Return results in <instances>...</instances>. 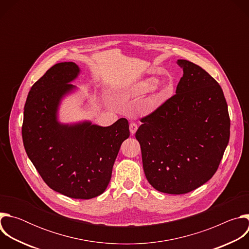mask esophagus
Listing matches in <instances>:
<instances>
[{"label":"esophagus","mask_w":249,"mask_h":249,"mask_svg":"<svg viewBox=\"0 0 249 249\" xmlns=\"http://www.w3.org/2000/svg\"><path fill=\"white\" fill-rule=\"evenodd\" d=\"M138 129V125L136 123H130V133L131 135H134Z\"/></svg>","instance_id":"esophagus-1"}]
</instances>
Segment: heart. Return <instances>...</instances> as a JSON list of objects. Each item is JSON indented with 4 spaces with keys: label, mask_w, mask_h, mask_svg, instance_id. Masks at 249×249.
<instances>
[{
    "label": "heart",
    "mask_w": 249,
    "mask_h": 249,
    "mask_svg": "<svg viewBox=\"0 0 249 249\" xmlns=\"http://www.w3.org/2000/svg\"><path fill=\"white\" fill-rule=\"evenodd\" d=\"M158 79L156 77H148L142 79L139 82L132 85L126 91L128 97H139L143 96L152 90H154L158 85Z\"/></svg>",
    "instance_id": "b5f03b06"
}]
</instances>
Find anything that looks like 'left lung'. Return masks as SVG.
<instances>
[{"label":"left lung","instance_id":"1","mask_svg":"<svg viewBox=\"0 0 249 249\" xmlns=\"http://www.w3.org/2000/svg\"><path fill=\"white\" fill-rule=\"evenodd\" d=\"M176 63L183 70L176 94L141 119L136 139L149 183L163 193L185 194L217 171L231 120L217 81L192 62Z\"/></svg>","mask_w":249,"mask_h":249}]
</instances>
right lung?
Instances as JSON below:
<instances>
[{"label":"right lung","instance_id":"1","mask_svg":"<svg viewBox=\"0 0 249 249\" xmlns=\"http://www.w3.org/2000/svg\"><path fill=\"white\" fill-rule=\"evenodd\" d=\"M80 72L74 62L59 63L31 87L21 132L29 160L51 189L74 199H91L108 186L114 161L130 131L125 118L107 127L90 121H59V106L77 89L71 83Z\"/></svg>","mask_w":249,"mask_h":249}]
</instances>
